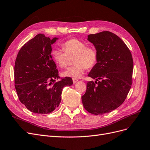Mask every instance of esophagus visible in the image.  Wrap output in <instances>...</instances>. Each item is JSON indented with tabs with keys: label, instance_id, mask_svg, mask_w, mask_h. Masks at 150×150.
<instances>
[{
	"label": "esophagus",
	"instance_id": "esophagus-1",
	"mask_svg": "<svg viewBox=\"0 0 150 150\" xmlns=\"http://www.w3.org/2000/svg\"><path fill=\"white\" fill-rule=\"evenodd\" d=\"M72 80H73V83H76L78 81V80H77L76 79H75V78H73V79H72Z\"/></svg>",
	"mask_w": 150,
	"mask_h": 150
}]
</instances>
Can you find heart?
Segmentation results:
<instances>
[{
    "label": "heart",
    "mask_w": 150,
    "mask_h": 150,
    "mask_svg": "<svg viewBox=\"0 0 150 150\" xmlns=\"http://www.w3.org/2000/svg\"><path fill=\"white\" fill-rule=\"evenodd\" d=\"M61 49L52 50V57L60 68H66L69 64V57L74 56V65L62 74L64 76L80 78L86 69L95 66L98 59V54L95 47L87 46L86 43L78 39L71 38L66 41Z\"/></svg>",
    "instance_id": "b5f03b06"
}]
</instances>
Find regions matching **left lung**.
<instances>
[{"label":"left lung","mask_w":150,"mask_h":150,"mask_svg":"<svg viewBox=\"0 0 150 150\" xmlns=\"http://www.w3.org/2000/svg\"><path fill=\"white\" fill-rule=\"evenodd\" d=\"M88 40L94 44L98 54V62L88 76L100 80L88 81L82 103L88 112L104 114L125 100L132 84L134 62L129 47L112 32L90 35Z\"/></svg>","instance_id":"obj_1"}]
</instances>
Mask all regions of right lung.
Segmentation results:
<instances>
[{"label": "right lung", "instance_id": "obj_1", "mask_svg": "<svg viewBox=\"0 0 150 150\" xmlns=\"http://www.w3.org/2000/svg\"><path fill=\"white\" fill-rule=\"evenodd\" d=\"M57 38L38 34L21 47L16 56L15 88L20 101L30 111L49 114L61 101L65 86H71L70 77L61 78L51 55V44Z\"/></svg>", "mask_w": 150, "mask_h": 150}]
</instances>
